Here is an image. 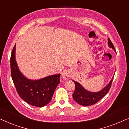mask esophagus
I'll return each mask as SVG.
<instances>
[{
    "label": "esophagus",
    "mask_w": 129,
    "mask_h": 129,
    "mask_svg": "<svg viewBox=\"0 0 129 129\" xmlns=\"http://www.w3.org/2000/svg\"><path fill=\"white\" fill-rule=\"evenodd\" d=\"M62 78L64 79V80H68V79L70 77L69 72H68L67 70H64V71L62 72Z\"/></svg>",
    "instance_id": "esophagus-1"
}]
</instances>
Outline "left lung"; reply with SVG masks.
<instances>
[{"mask_svg":"<svg viewBox=\"0 0 129 129\" xmlns=\"http://www.w3.org/2000/svg\"><path fill=\"white\" fill-rule=\"evenodd\" d=\"M108 45L110 48H112L114 51V47L111 42L110 39H108ZM109 82V83L103 88L102 90L98 92H90L85 90L83 88V87L78 82L73 81L75 83V88L74 92L73 94V97L74 100L77 103L83 106H91L95 104L99 101L104 96H105L110 88L111 83H112L113 77Z\"/></svg>","mask_w":129,"mask_h":129,"instance_id":"8db88e82","label":"left lung"}]
</instances>
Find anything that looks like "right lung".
I'll list each match as a JSON object with an SVG mask.
<instances>
[{"label":"right lung","instance_id":"obj_1","mask_svg":"<svg viewBox=\"0 0 129 129\" xmlns=\"http://www.w3.org/2000/svg\"><path fill=\"white\" fill-rule=\"evenodd\" d=\"M16 45L11 57V76L16 91L20 98L30 105L44 107L51 102L55 89L59 83L60 75L47 76L33 80L24 76L19 69L15 58Z\"/></svg>","mask_w":129,"mask_h":129}]
</instances>
